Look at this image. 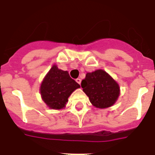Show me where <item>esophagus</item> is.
Returning <instances> with one entry per match:
<instances>
[{
    "label": "esophagus",
    "instance_id": "esophagus-1",
    "mask_svg": "<svg viewBox=\"0 0 155 155\" xmlns=\"http://www.w3.org/2000/svg\"><path fill=\"white\" fill-rule=\"evenodd\" d=\"M76 81L78 82V83L79 84V85H80V84H81V79H79V78H78V79H76Z\"/></svg>",
    "mask_w": 155,
    "mask_h": 155
}]
</instances>
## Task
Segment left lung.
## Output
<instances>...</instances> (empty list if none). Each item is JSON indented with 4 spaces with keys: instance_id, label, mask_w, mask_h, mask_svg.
<instances>
[{
    "instance_id": "left-lung-1",
    "label": "left lung",
    "mask_w": 155,
    "mask_h": 155,
    "mask_svg": "<svg viewBox=\"0 0 155 155\" xmlns=\"http://www.w3.org/2000/svg\"><path fill=\"white\" fill-rule=\"evenodd\" d=\"M81 86L91 104L100 109L113 106L120 93L119 84L103 70L87 73Z\"/></svg>"
}]
</instances>
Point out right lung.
I'll use <instances>...</instances> for the list:
<instances>
[{
  "mask_svg": "<svg viewBox=\"0 0 155 155\" xmlns=\"http://www.w3.org/2000/svg\"><path fill=\"white\" fill-rule=\"evenodd\" d=\"M80 85L72 79L67 71L58 69L53 65L46 74L40 86L43 101L51 109H64L68 102V97Z\"/></svg>",
  "mask_w": 155,
  "mask_h": 155,
  "instance_id": "right-lung-1",
  "label": "right lung"
}]
</instances>
